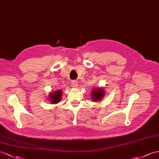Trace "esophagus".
Returning <instances> with one entry per match:
<instances>
[{
  "mask_svg": "<svg viewBox=\"0 0 159 159\" xmlns=\"http://www.w3.org/2000/svg\"><path fill=\"white\" fill-rule=\"evenodd\" d=\"M71 85L73 88H77V86H78V82H77L75 80H73V81H72Z\"/></svg>",
  "mask_w": 159,
  "mask_h": 159,
  "instance_id": "obj_1",
  "label": "esophagus"
}]
</instances>
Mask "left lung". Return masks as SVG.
Instances as JSON below:
<instances>
[{
    "label": "left lung",
    "instance_id": "left-lung-1",
    "mask_svg": "<svg viewBox=\"0 0 159 159\" xmlns=\"http://www.w3.org/2000/svg\"><path fill=\"white\" fill-rule=\"evenodd\" d=\"M104 92L102 90V89H94V90H92V100H94V101L96 102V101H98V100H101L103 96H104Z\"/></svg>",
    "mask_w": 159,
    "mask_h": 159
}]
</instances>
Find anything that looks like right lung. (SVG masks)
<instances>
[{
    "label": "right lung",
    "instance_id": "obj_1",
    "mask_svg": "<svg viewBox=\"0 0 159 159\" xmlns=\"http://www.w3.org/2000/svg\"><path fill=\"white\" fill-rule=\"evenodd\" d=\"M61 95H62V92H61V90H57L55 92L51 93V94H50V96H49L50 101L51 102L52 104L58 103L61 100Z\"/></svg>",
    "mask_w": 159,
    "mask_h": 159
}]
</instances>
